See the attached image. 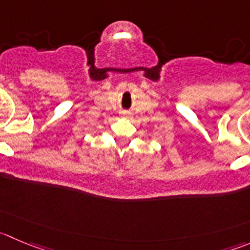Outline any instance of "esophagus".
<instances>
[{
  "mask_svg": "<svg viewBox=\"0 0 250 250\" xmlns=\"http://www.w3.org/2000/svg\"><path fill=\"white\" fill-rule=\"evenodd\" d=\"M121 116H125V118H126V116H129V113H127V111H123V113H121Z\"/></svg>",
  "mask_w": 250,
  "mask_h": 250,
  "instance_id": "34e87169",
  "label": "esophagus"
}]
</instances>
